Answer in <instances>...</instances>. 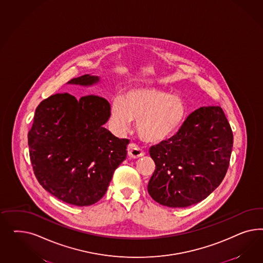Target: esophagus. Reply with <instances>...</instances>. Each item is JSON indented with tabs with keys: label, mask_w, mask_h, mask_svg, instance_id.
Wrapping results in <instances>:
<instances>
[{
	"label": "esophagus",
	"mask_w": 263,
	"mask_h": 263,
	"mask_svg": "<svg viewBox=\"0 0 263 263\" xmlns=\"http://www.w3.org/2000/svg\"><path fill=\"white\" fill-rule=\"evenodd\" d=\"M127 152L129 157L132 159H137L144 155V152L135 143H130L128 145Z\"/></svg>",
	"instance_id": "1"
}]
</instances>
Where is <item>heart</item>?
<instances>
[{
    "instance_id": "b5f03b06",
    "label": "heart",
    "mask_w": 263,
    "mask_h": 263,
    "mask_svg": "<svg viewBox=\"0 0 263 263\" xmlns=\"http://www.w3.org/2000/svg\"><path fill=\"white\" fill-rule=\"evenodd\" d=\"M187 116L183 101L166 90L140 87L127 90L111 102V120L118 130L125 132L133 120L143 142L158 143L174 135Z\"/></svg>"
}]
</instances>
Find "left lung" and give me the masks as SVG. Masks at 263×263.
<instances>
[{
  "label": "left lung",
  "instance_id": "8db88e82",
  "mask_svg": "<svg viewBox=\"0 0 263 263\" xmlns=\"http://www.w3.org/2000/svg\"><path fill=\"white\" fill-rule=\"evenodd\" d=\"M232 144L221 107L193 111L175 136L149 149L156 166L147 185L152 199L168 207L190 206L206 199L223 181Z\"/></svg>",
  "mask_w": 263,
  "mask_h": 263
}]
</instances>
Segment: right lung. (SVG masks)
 Listing matches in <instances>:
<instances>
[{
  "label": "right lung",
  "instance_id": "right-lung-1",
  "mask_svg": "<svg viewBox=\"0 0 263 263\" xmlns=\"http://www.w3.org/2000/svg\"><path fill=\"white\" fill-rule=\"evenodd\" d=\"M100 77L86 74L67 85L96 86ZM111 117L100 96H50L37 106L28 143L40 185L66 203L88 206L103 198L116 168L127 155V139L104 127Z\"/></svg>",
  "mask_w": 263,
  "mask_h": 263
}]
</instances>
